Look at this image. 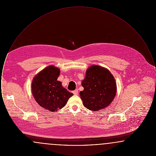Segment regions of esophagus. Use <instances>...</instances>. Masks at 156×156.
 I'll list each match as a JSON object with an SVG mask.
<instances>
[{"label": "esophagus", "instance_id": "34e87169", "mask_svg": "<svg viewBox=\"0 0 156 156\" xmlns=\"http://www.w3.org/2000/svg\"><path fill=\"white\" fill-rule=\"evenodd\" d=\"M73 93L74 94V95H77L78 94V90L77 89H75V90L73 92Z\"/></svg>", "mask_w": 156, "mask_h": 156}]
</instances>
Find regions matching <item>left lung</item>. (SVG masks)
Segmentation results:
<instances>
[{"label":"left lung","mask_w":156,"mask_h":156,"mask_svg":"<svg viewBox=\"0 0 156 156\" xmlns=\"http://www.w3.org/2000/svg\"><path fill=\"white\" fill-rule=\"evenodd\" d=\"M83 90L80 94L84 106L98 111L111 104L116 95V83L110 71L103 67L92 66L87 70L82 81Z\"/></svg>","instance_id":"left-lung-1"}]
</instances>
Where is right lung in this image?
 <instances>
[{"mask_svg":"<svg viewBox=\"0 0 156 156\" xmlns=\"http://www.w3.org/2000/svg\"><path fill=\"white\" fill-rule=\"evenodd\" d=\"M60 71L54 66L46 67L36 75L32 81V93L40 106L50 111L62 108L73 95L57 81Z\"/></svg>","mask_w":156,"mask_h":156,"instance_id":"obj_1","label":"right lung"}]
</instances>
